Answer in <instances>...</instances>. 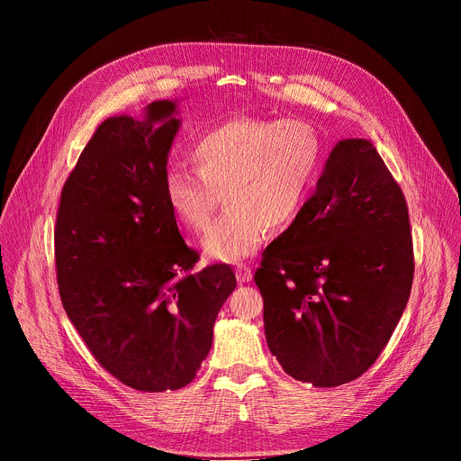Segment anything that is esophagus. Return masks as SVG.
Listing matches in <instances>:
<instances>
[{
	"mask_svg": "<svg viewBox=\"0 0 461 461\" xmlns=\"http://www.w3.org/2000/svg\"><path fill=\"white\" fill-rule=\"evenodd\" d=\"M235 277H237V281H240V284H247V281H250V277H252V272H250L249 266L240 264L235 268Z\"/></svg>",
	"mask_w": 461,
	"mask_h": 461,
	"instance_id": "34e87169",
	"label": "esophagus"
}]
</instances>
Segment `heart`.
<instances>
[{"label": "heart", "instance_id": "heart-1", "mask_svg": "<svg viewBox=\"0 0 461 461\" xmlns=\"http://www.w3.org/2000/svg\"><path fill=\"white\" fill-rule=\"evenodd\" d=\"M197 172L174 168L165 197L174 216L203 231L224 193L228 211L203 240L204 255L235 264L249 258L272 230L301 216L321 170L318 131L299 118H231L193 143Z\"/></svg>", "mask_w": 461, "mask_h": 461}]
</instances>
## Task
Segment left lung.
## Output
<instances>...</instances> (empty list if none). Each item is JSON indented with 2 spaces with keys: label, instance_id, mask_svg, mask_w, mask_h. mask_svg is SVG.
<instances>
[{
  "label": "left lung",
  "instance_id": "1",
  "mask_svg": "<svg viewBox=\"0 0 461 461\" xmlns=\"http://www.w3.org/2000/svg\"><path fill=\"white\" fill-rule=\"evenodd\" d=\"M264 333L285 374L314 387L360 377L408 304V206L369 140H340L301 216L262 252Z\"/></svg>",
  "mask_w": 461,
  "mask_h": 461
}]
</instances>
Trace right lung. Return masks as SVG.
Here are the masks:
<instances>
[{
  "instance_id": "right-lung-1",
  "label": "right lung",
  "mask_w": 461,
  "mask_h": 461,
  "mask_svg": "<svg viewBox=\"0 0 461 461\" xmlns=\"http://www.w3.org/2000/svg\"><path fill=\"white\" fill-rule=\"evenodd\" d=\"M177 103L103 122L61 191L55 228L59 294L95 360L128 387H185L212 347L237 281L228 264L193 272L165 197Z\"/></svg>"
}]
</instances>
